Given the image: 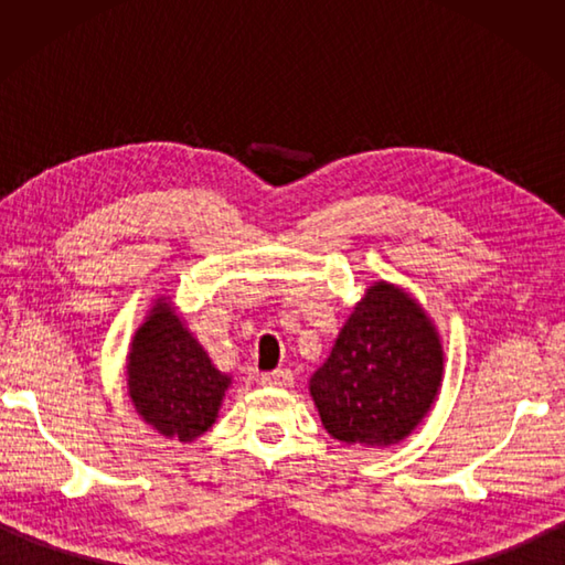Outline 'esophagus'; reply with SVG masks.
Wrapping results in <instances>:
<instances>
[{"label": "esophagus", "mask_w": 565, "mask_h": 565, "mask_svg": "<svg viewBox=\"0 0 565 565\" xmlns=\"http://www.w3.org/2000/svg\"><path fill=\"white\" fill-rule=\"evenodd\" d=\"M259 379L264 386H291L294 374L289 369H276V371H264Z\"/></svg>", "instance_id": "34e87169"}]
</instances>
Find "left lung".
<instances>
[{
    "label": "left lung",
    "mask_w": 565,
    "mask_h": 565,
    "mask_svg": "<svg viewBox=\"0 0 565 565\" xmlns=\"http://www.w3.org/2000/svg\"><path fill=\"white\" fill-rule=\"evenodd\" d=\"M441 381V347L411 296L379 281L347 320L310 395L334 439L388 447L411 435Z\"/></svg>",
    "instance_id": "1"
}]
</instances>
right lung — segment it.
I'll return each mask as SVG.
<instances>
[{"mask_svg": "<svg viewBox=\"0 0 565 565\" xmlns=\"http://www.w3.org/2000/svg\"><path fill=\"white\" fill-rule=\"evenodd\" d=\"M227 386L231 376L211 364L172 306H154L128 359V393L138 415L160 435L191 441L215 423Z\"/></svg>", "mask_w": 565, "mask_h": 565, "instance_id": "add662e5", "label": "right lung"}]
</instances>
